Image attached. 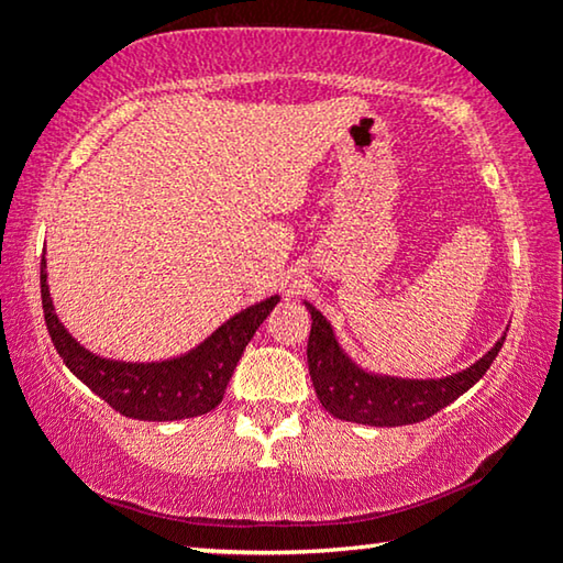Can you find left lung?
<instances>
[{
  "instance_id": "obj_1",
  "label": "left lung",
  "mask_w": 563,
  "mask_h": 563,
  "mask_svg": "<svg viewBox=\"0 0 563 563\" xmlns=\"http://www.w3.org/2000/svg\"><path fill=\"white\" fill-rule=\"evenodd\" d=\"M312 328L308 340V367L316 395L332 417L369 427H402L432 417L479 383L507 340L504 332L487 355L462 373L442 379H405L373 375L357 367L335 340L322 312L305 302Z\"/></svg>"
}]
</instances>
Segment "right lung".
Here are the masks:
<instances>
[{
	"mask_svg": "<svg viewBox=\"0 0 563 563\" xmlns=\"http://www.w3.org/2000/svg\"><path fill=\"white\" fill-rule=\"evenodd\" d=\"M278 300V295H273L241 310L196 350L180 357L164 362H119L93 355L66 332L54 312L49 285H46V261H42L44 320L64 365L117 412L146 422L198 417L221 405L245 345Z\"/></svg>",
	"mask_w": 563,
	"mask_h": 563,
	"instance_id": "add662e5",
	"label": "right lung"
}]
</instances>
